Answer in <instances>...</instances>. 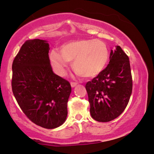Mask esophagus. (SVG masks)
I'll list each match as a JSON object with an SVG mask.
<instances>
[{"label": "esophagus", "instance_id": "esophagus-1", "mask_svg": "<svg viewBox=\"0 0 154 154\" xmlns=\"http://www.w3.org/2000/svg\"><path fill=\"white\" fill-rule=\"evenodd\" d=\"M70 85H71V87H75L76 85H77V83H76V82H71Z\"/></svg>", "mask_w": 154, "mask_h": 154}]
</instances>
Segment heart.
<instances>
[{
  "instance_id": "heart-1",
  "label": "heart",
  "mask_w": 154,
  "mask_h": 154,
  "mask_svg": "<svg viewBox=\"0 0 154 154\" xmlns=\"http://www.w3.org/2000/svg\"><path fill=\"white\" fill-rule=\"evenodd\" d=\"M109 51L106 43L94 39H78L64 43L60 52L52 50L50 60L54 71L59 75L65 74L69 62L77 74L85 78L100 75L107 65Z\"/></svg>"
}]
</instances>
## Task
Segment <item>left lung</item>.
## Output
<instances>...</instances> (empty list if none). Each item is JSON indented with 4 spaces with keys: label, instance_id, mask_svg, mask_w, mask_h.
I'll return each instance as SVG.
<instances>
[{
    "label": "left lung",
    "instance_id": "8db88e82",
    "mask_svg": "<svg viewBox=\"0 0 154 154\" xmlns=\"http://www.w3.org/2000/svg\"><path fill=\"white\" fill-rule=\"evenodd\" d=\"M110 61L104 71L86 84L91 117L108 122L124 112L132 92L129 59L120 46L110 52Z\"/></svg>",
    "mask_w": 154,
    "mask_h": 154
}]
</instances>
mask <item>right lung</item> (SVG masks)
I'll return each instance as SVG.
<instances>
[{
	"mask_svg": "<svg viewBox=\"0 0 154 154\" xmlns=\"http://www.w3.org/2000/svg\"><path fill=\"white\" fill-rule=\"evenodd\" d=\"M47 40L25 42L12 65V90L17 104L31 122L45 129H55L65 122L72 88L55 75L49 58Z\"/></svg>",
	"mask_w": 154,
	"mask_h": 154,
	"instance_id": "obj_1",
	"label": "right lung"
}]
</instances>
